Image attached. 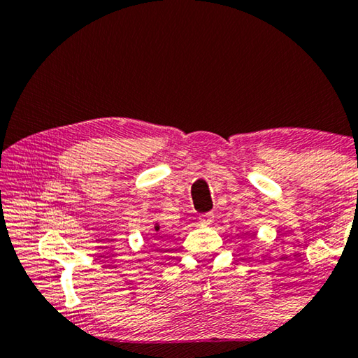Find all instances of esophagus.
<instances>
[{
  "mask_svg": "<svg viewBox=\"0 0 358 358\" xmlns=\"http://www.w3.org/2000/svg\"><path fill=\"white\" fill-rule=\"evenodd\" d=\"M212 222H213V213L212 212L204 213V215L199 217V223H201V225H204V227L212 225Z\"/></svg>",
  "mask_w": 358,
  "mask_h": 358,
  "instance_id": "esophagus-1",
  "label": "esophagus"
}]
</instances>
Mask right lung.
<instances>
[{"instance_id": "1", "label": "right lung", "mask_w": 358, "mask_h": 358, "mask_svg": "<svg viewBox=\"0 0 358 358\" xmlns=\"http://www.w3.org/2000/svg\"><path fill=\"white\" fill-rule=\"evenodd\" d=\"M154 231H156V233L159 231V225H157V223H156V225H154Z\"/></svg>"}]
</instances>
